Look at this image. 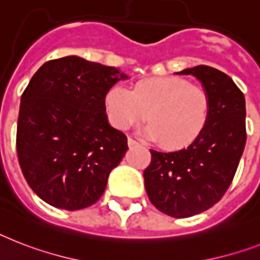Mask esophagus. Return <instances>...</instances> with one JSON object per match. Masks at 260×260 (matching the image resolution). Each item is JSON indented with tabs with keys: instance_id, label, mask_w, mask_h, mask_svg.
<instances>
[{
	"instance_id": "obj_1",
	"label": "esophagus",
	"mask_w": 260,
	"mask_h": 260,
	"mask_svg": "<svg viewBox=\"0 0 260 260\" xmlns=\"http://www.w3.org/2000/svg\"><path fill=\"white\" fill-rule=\"evenodd\" d=\"M128 145L129 147H135V145H139V141H136L132 137H128Z\"/></svg>"
}]
</instances>
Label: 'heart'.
I'll list each match as a JSON object with an SVG mask.
<instances>
[{
    "label": "heart",
    "instance_id": "1",
    "mask_svg": "<svg viewBox=\"0 0 260 260\" xmlns=\"http://www.w3.org/2000/svg\"><path fill=\"white\" fill-rule=\"evenodd\" d=\"M107 115L117 129H128L145 117L143 134L167 148H183L203 131L210 115V97L199 85L176 76L136 82L134 89L113 86L105 99Z\"/></svg>",
    "mask_w": 260,
    "mask_h": 260
}]
</instances>
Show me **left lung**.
<instances>
[{
    "mask_svg": "<svg viewBox=\"0 0 260 260\" xmlns=\"http://www.w3.org/2000/svg\"><path fill=\"white\" fill-rule=\"evenodd\" d=\"M179 75H192L202 82L210 97V115L187 148L151 149L144 184L157 210L189 218L218 203L235 176L246 145V100L233 79L218 69L198 65Z\"/></svg>",
    "mask_w": 260,
    "mask_h": 260,
    "instance_id": "8db88e82",
    "label": "left lung"
}]
</instances>
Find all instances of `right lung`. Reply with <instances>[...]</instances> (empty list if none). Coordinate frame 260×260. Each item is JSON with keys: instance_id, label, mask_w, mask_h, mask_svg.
Instances as JSON below:
<instances>
[{"instance_id": "add662e5", "label": "right lung", "mask_w": 260, "mask_h": 260, "mask_svg": "<svg viewBox=\"0 0 260 260\" xmlns=\"http://www.w3.org/2000/svg\"><path fill=\"white\" fill-rule=\"evenodd\" d=\"M115 67L68 56L46 61L21 96L17 156L27 184L50 206L76 211L104 193L125 155L126 136L109 125L105 96Z\"/></svg>"}]
</instances>
